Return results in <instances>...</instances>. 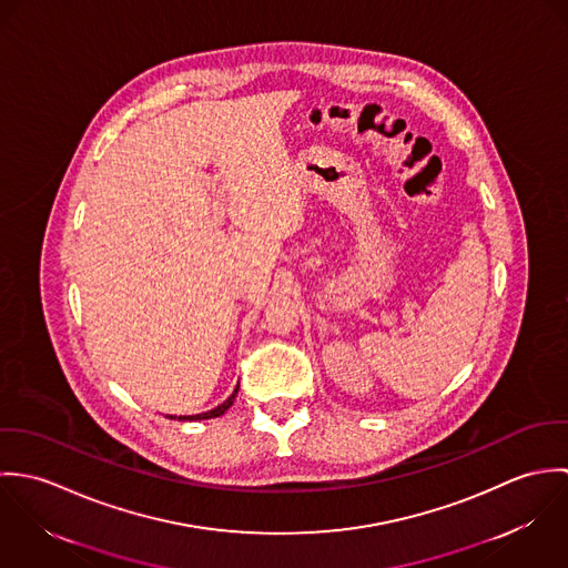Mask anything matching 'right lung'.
<instances>
[{
	"label": "right lung",
	"instance_id": "1",
	"mask_svg": "<svg viewBox=\"0 0 568 568\" xmlns=\"http://www.w3.org/2000/svg\"><path fill=\"white\" fill-rule=\"evenodd\" d=\"M236 394H239V387L234 389V394L223 403V405L216 406V408H212V410H205V413H199V415H170V419H181V422H185V419H210V417H219V415H223L230 406L234 405V400H236Z\"/></svg>",
	"mask_w": 568,
	"mask_h": 568
}]
</instances>
